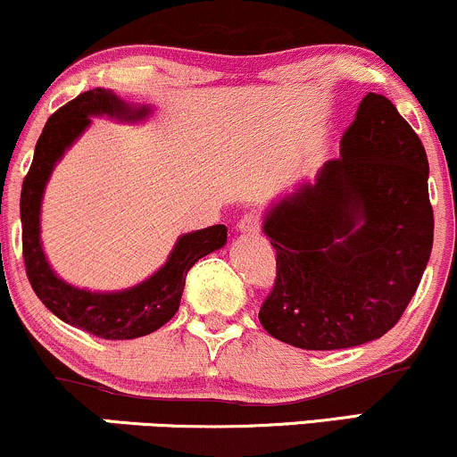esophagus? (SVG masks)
<instances>
[{"label":"esophagus","mask_w":457,"mask_h":457,"mask_svg":"<svg viewBox=\"0 0 457 457\" xmlns=\"http://www.w3.org/2000/svg\"><path fill=\"white\" fill-rule=\"evenodd\" d=\"M260 219L255 217V214H245L243 219H240L238 223H236V229H238V234H258L260 232Z\"/></svg>","instance_id":"esophagus-1"}]
</instances>
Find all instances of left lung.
Wrapping results in <instances>:
<instances>
[{"label":"left lung","mask_w":457,"mask_h":457,"mask_svg":"<svg viewBox=\"0 0 457 457\" xmlns=\"http://www.w3.org/2000/svg\"><path fill=\"white\" fill-rule=\"evenodd\" d=\"M339 154L264 217L277 279L260 322L303 350L382 337L402 318L432 253L426 148L389 98L367 94Z\"/></svg>","instance_id":"obj_1"}]
</instances>
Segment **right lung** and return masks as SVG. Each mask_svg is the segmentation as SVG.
Masks as SVG:
<instances>
[{"instance_id": "1", "label": "right lung", "mask_w": 457, "mask_h": 457, "mask_svg": "<svg viewBox=\"0 0 457 457\" xmlns=\"http://www.w3.org/2000/svg\"><path fill=\"white\" fill-rule=\"evenodd\" d=\"M150 107H133L112 90L94 87L79 94L46 120L34 150V161L21 188V225H23V260L28 279L43 305L71 327L101 339H135L154 333L170 322L180 307L187 272L197 260L228 243V228L188 232L178 238L174 251L154 275L122 292H90L71 286L55 275L40 243V204L55 162L90 127L94 115L139 122Z\"/></svg>"}]
</instances>
